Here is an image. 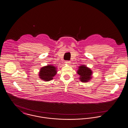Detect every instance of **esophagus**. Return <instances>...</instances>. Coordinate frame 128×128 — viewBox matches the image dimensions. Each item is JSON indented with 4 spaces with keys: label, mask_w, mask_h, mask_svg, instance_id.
<instances>
[{
    "label": "esophagus",
    "mask_w": 128,
    "mask_h": 128,
    "mask_svg": "<svg viewBox=\"0 0 128 128\" xmlns=\"http://www.w3.org/2000/svg\"><path fill=\"white\" fill-rule=\"evenodd\" d=\"M66 64H70V62L69 61V60H66V62H65Z\"/></svg>",
    "instance_id": "esophagus-1"
}]
</instances>
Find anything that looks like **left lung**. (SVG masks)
I'll use <instances>...</instances> for the list:
<instances>
[{"label": "left lung", "instance_id": "obj_1", "mask_svg": "<svg viewBox=\"0 0 128 128\" xmlns=\"http://www.w3.org/2000/svg\"><path fill=\"white\" fill-rule=\"evenodd\" d=\"M77 73L80 75V81L84 82H88L92 78V71L84 65H82L79 67Z\"/></svg>", "mask_w": 128, "mask_h": 128}]
</instances>
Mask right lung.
<instances>
[{"instance_id":"1","label":"right lung","mask_w":128,"mask_h":128,"mask_svg":"<svg viewBox=\"0 0 128 128\" xmlns=\"http://www.w3.org/2000/svg\"><path fill=\"white\" fill-rule=\"evenodd\" d=\"M56 68L54 66L48 65L40 68L39 72V77L44 81H49L53 79L57 74Z\"/></svg>"}]
</instances>
